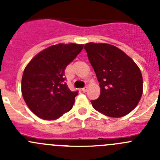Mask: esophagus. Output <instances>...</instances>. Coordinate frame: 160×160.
<instances>
[{"mask_svg":"<svg viewBox=\"0 0 160 160\" xmlns=\"http://www.w3.org/2000/svg\"><path fill=\"white\" fill-rule=\"evenodd\" d=\"M87 90H88V87H85L84 88L82 89V91L83 93H85V92H87Z\"/></svg>","mask_w":160,"mask_h":160,"instance_id":"34e87169","label":"esophagus"}]
</instances>
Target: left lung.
Listing matches in <instances>:
<instances>
[{
  "mask_svg": "<svg viewBox=\"0 0 160 160\" xmlns=\"http://www.w3.org/2000/svg\"><path fill=\"white\" fill-rule=\"evenodd\" d=\"M84 49L99 82L100 96L92 100L96 111L112 118L129 114L142 94V77L136 63L116 46L87 43Z\"/></svg>",
  "mask_w": 160,
  "mask_h": 160,
  "instance_id": "left-lung-1",
  "label": "left lung"
}]
</instances>
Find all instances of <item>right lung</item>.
I'll list each match as a JSON object with an SVG mask.
<instances>
[{
    "mask_svg": "<svg viewBox=\"0 0 160 160\" xmlns=\"http://www.w3.org/2000/svg\"><path fill=\"white\" fill-rule=\"evenodd\" d=\"M82 48L83 45L76 43L53 45L39 52L25 66L22 94L38 117L54 120L72 109L78 91L69 90L64 71Z\"/></svg>",
    "mask_w": 160,
    "mask_h": 160,
    "instance_id": "add662e5",
    "label": "right lung"
}]
</instances>
